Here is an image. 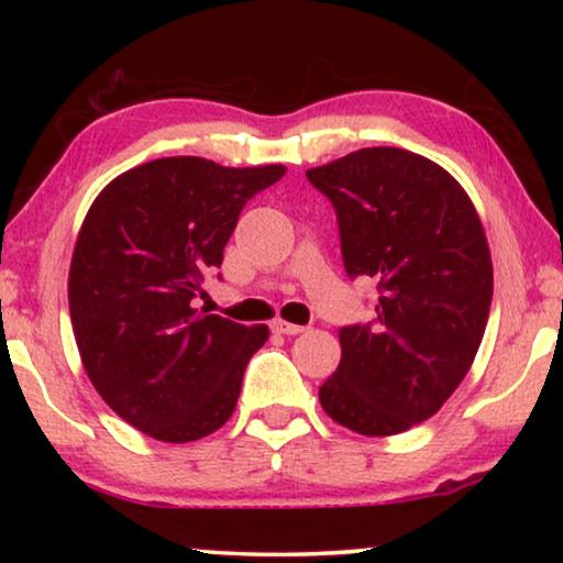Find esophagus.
<instances>
[{"label":"esophagus","mask_w":563,"mask_h":563,"mask_svg":"<svg viewBox=\"0 0 563 563\" xmlns=\"http://www.w3.org/2000/svg\"><path fill=\"white\" fill-rule=\"evenodd\" d=\"M272 328L279 335H299V333H305L302 325H295V322H287V320H274Z\"/></svg>","instance_id":"1"}]
</instances>
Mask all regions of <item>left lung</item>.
Masks as SVG:
<instances>
[{"instance_id":"left-lung-1","label":"left lung","mask_w":563,"mask_h":563,"mask_svg":"<svg viewBox=\"0 0 563 563\" xmlns=\"http://www.w3.org/2000/svg\"><path fill=\"white\" fill-rule=\"evenodd\" d=\"M307 179L333 205L345 274L379 289L374 322L338 330L320 405L353 433L397 435L441 410L474 364L492 305L487 235L464 187L418 153L361 148Z\"/></svg>"}]
</instances>
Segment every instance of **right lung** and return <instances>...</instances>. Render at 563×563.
Returning <instances> with one entry per match:
<instances>
[{
  "instance_id": "add662e5",
  "label": "right lung",
  "mask_w": 563,
  "mask_h": 563,
  "mask_svg": "<svg viewBox=\"0 0 563 563\" xmlns=\"http://www.w3.org/2000/svg\"><path fill=\"white\" fill-rule=\"evenodd\" d=\"M287 174L197 156L156 158L99 191L76 238L68 310L99 397L141 433L189 443L228 422L266 325L191 305L238 214Z\"/></svg>"
}]
</instances>
